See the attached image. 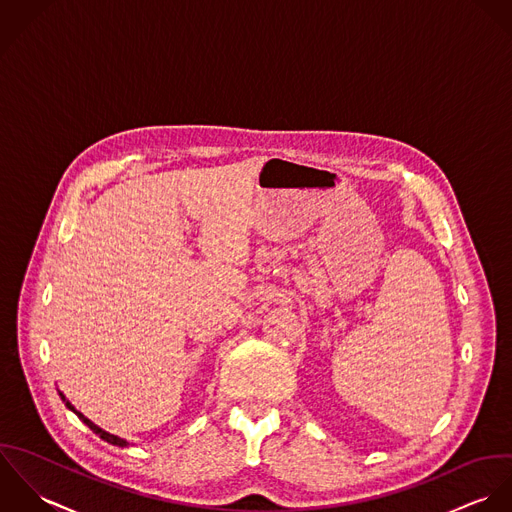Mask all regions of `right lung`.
Wrapping results in <instances>:
<instances>
[{
    "label": "right lung",
    "instance_id": "1",
    "mask_svg": "<svg viewBox=\"0 0 512 512\" xmlns=\"http://www.w3.org/2000/svg\"><path fill=\"white\" fill-rule=\"evenodd\" d=\"M59 396H61V400L65 402V406L71 409V411H75V413L79 415V419H81L83 423H87V425H89V427H91V429H93V431H95V433H97V435H99L101 439H104V441H108V443H112V445H118V447H126V445H128V441H124L122 437H116V435H110V433H106V431H104V429H101L99 425H95V423H93L91 419H87V417H85V415H83L81 411H77V409L73 408V406H71V404H69V402L65 400V396H63V394H59Z\"/></svg>",
    "mask_w": 512,
    "mask_h": 512
}]
</instances>
